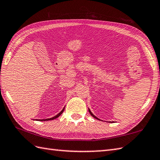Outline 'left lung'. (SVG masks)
<instances>
[{"label": "left lung", "mask_w": 160, "mask_h": 160, "mask_svg": "<svg viewBox=\"0 0 160 160\" xmlns=\"http://www.w3.org/2000/svg\"><path fill=\"white\" fill-rule=\"evenodd\" d=\"M89 113H90V114H91V115H92V116H93V117L94 118H96V119H98V120H99V119H98V118H97L96 116H95V115H93V114L92 113H91V111H90V109H89Z\"/></svg>", "instance_id": "left-lung-1"}]
</instances>
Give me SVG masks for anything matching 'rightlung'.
Listing matches in <instances>:
<instances>
[{
    "label": "right lung",
    "mask_w": 160,
    "mask_h": 160,
    "mask_svg": "<svg viewBox=\"0 0 160 160\" xmlns=\"http://www.w3.org/2000/svg\"><path fill=\"white\" fill-rule=\"evenodd\" d=\"M64 108H63V109L61 111L60 113L58 114V115H56V116H54V117H53V118H48V119H44V120H40V121H48V120H54V119H56V118H58L60 115L62 114V113H63V111H64Z\"/></svg>",
    "instance_id": "obj_1"
}]
</instances>
